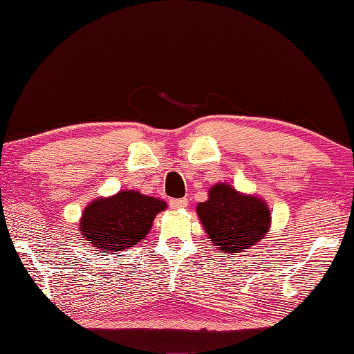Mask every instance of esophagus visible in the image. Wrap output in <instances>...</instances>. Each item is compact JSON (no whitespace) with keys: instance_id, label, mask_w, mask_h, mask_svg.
Returning <instances> with one entry per match:
<instances>
[{"instance_id":"34e87169","label":"esophagus","mask_w":354,"mask_h":354,"mask_svg":"<svg viewBox=\"0 0 354 354\" xmlns=\"http://www.w3.org/2000/svg\"><path fill=\"white\" fill-rule=\"evenodd\" d=\"M169 203H171L172 209H183L188 205V201L187 199H172Z\"/></svg>"}]
</instances>
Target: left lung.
Listing matches in <instances>:
<instances>
[{
  "label": "left lung",
  "mask_w": 354,
  "mask_h": 354,
  "mask_svg": "<svg viewBox=\"0 0 354 354\" xmlns=\"http://www.w3.org/2000/svg\"><path fill=\"white\" fill-rule=\"evenodd\" d=\"M196 213L208 239L225 255H239L257 245L268 234L272 221L268 202L239 193L225 182L208 189V199L197 203Z\"/></svg>",
  "instance_id": "8db88e82"
}]
</instances>
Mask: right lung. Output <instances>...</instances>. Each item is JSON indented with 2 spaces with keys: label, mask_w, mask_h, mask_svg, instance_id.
<instances>
[{
  "label": "right lung",
  "mask_w": 354,
  "mask_h": 354,
  "mask_svg": "<svg viewBox=\"0 0 354 354\" xmlns=\"http://www.w3.org/2000/svg\"><path fill=\"white\" fill-rule=\"evenodd\" d=\"M166 207L165 201L140 191H120L91 201L80 216L79 230L93 249L102 255H113L145 239L155 216Z\"/></svg>",
  "instance_id": "add662e5"
}]
</instances>
